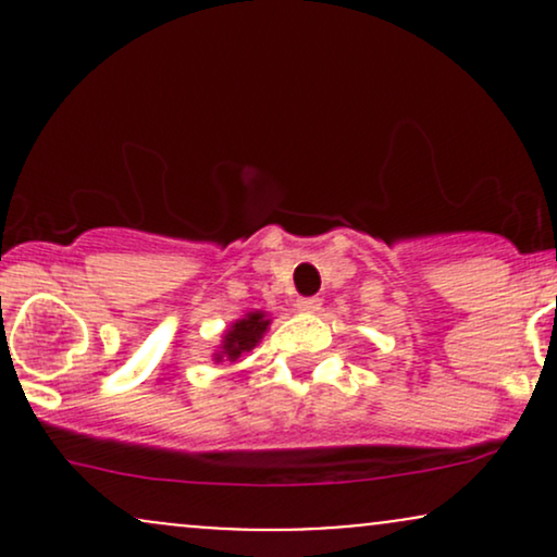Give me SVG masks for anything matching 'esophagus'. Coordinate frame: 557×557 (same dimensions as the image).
<instances>
[{
	"instance_id": "esophagus-1",
	"label": "esophagus",
	"mask_w": 557,
	"mask_h": 557,
	"mask_svg": "<svg viewBox=\"0 0 557 557\" xmlns=\"http://www.w3.org/2000/svg\"><path fill=\"white\" fill-rule=\"evenodd\" d=\"M298 311H304V314H317L319 309H322V300H319L317 296H309V298H298L296 300Z\"/></svg>"
}]
</instances>
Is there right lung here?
Instances as JSON below:
<instances>
[{"label":"right lung","instance_id":"obj_1","mask_svg":"<svg viewBox=\"0 0 557 557\" xmlns=\"http://www.w3.org/2000/svg\"><path fill=\"white\" fill-rule=\"evenodd\" d=\"M272 319H267L264 311H248L246 317L233 322V327L225 332L222 337V348L214 354V361H238L243 354L253 350L259 345L261 337H264L267 327H270Z\"/></svg>","mask_w":557,"mask_h":557}]
</instances>
